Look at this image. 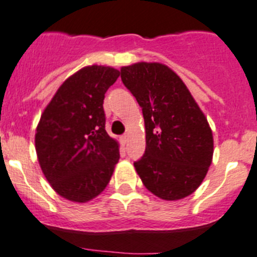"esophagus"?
Instances as JSON below:
<instances>
[{"label": "esophagus", "mask_w": 257, "mask_h": 257, "mask_svg": "<svg viewBox=\"0 0 257 257\" xmlns=\"http://www.w3.org/2000/svg\"><path fill=\"white\" fill-rule=\"evenodd\" d=\"M120 142L123 143V145H125V143L128 142V136H126V134H124V136L120 137Z\"/></svg>", "instance_id": "obj_1"}]
</instances>
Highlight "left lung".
<instances>
[{"mask_svg": "<svg viewBox=\"0 0 257 257\" xmlns=\"http://www.w3.org/2000/svg\"><path fill=\"white\" fill-rule=\"evenodd\" d=\"M120 77L142 107L146 151L134 162L143 185L164 200L193 194L213 157V134L190 91L161 63L123 67Z\"/></svg>", "mask_w": 257, "mask_h": 257, "instance_id": "1", "label": "left lung"}]
</instances>
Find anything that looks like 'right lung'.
Returning <instances> with one entry per match:
<instances>
[{
    "instance_id": "1",
    "label": "right lung",
    "mask_w": 257,
    "mask_h": 257,
    "mask_svg": "<svg viewBox=\"0 0 257 257\" xmlns=\"http://www.w3.org/2000/svg\"><path fill=\"white\" fill-rule=\"evenodd\" d=\"M120 72L88 66L67 78L45 107L35 134L38 160L61 196L86 203L109 184L119 145L105 131L104 97Z\"/></svg>"
}]
</instances>
